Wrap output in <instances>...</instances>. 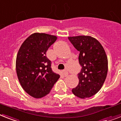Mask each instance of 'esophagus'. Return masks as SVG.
Masks as SVG:
<instances>
[{"instance_id":"34e87169","label":"esophagus","mask_w":121,"mask_h":121,"mask_svg":"<svg viewBox=\"0 0 121 121\" xmlns=\"http://www.w3.org/2000/svg\"><path fill=\"white\" fill-rule=\"evenodd\" d=\"M63 74L65 76H67L68 75V73L66 70H63Z\"/></svg>"}]
</instances>
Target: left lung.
Segmentation results:
<instances>
[{
  "label": "left lung",
  "mask_w": 121,
  "mask_h": 121,
  "mask_svg": "<svg viewBox=\"0 0 121 121\" xmlns=\"http://www.w3.org/2000/svg\"><path fill=\"white\" fill-rule=\"evenodd\" d=\"M74 47L79 52L81 71L78 74L79 83L72 89L80 98H89L99 91L106 78L108 61L103 46L90 36L68 37Z\"/></svg>",
  "instance_id": "obj_1"
}]
</instances>
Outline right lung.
<instances>
[{"instance_id":"add662e5","label":"right lung","mask_w":121,"mask_h":121,"mask_svg":"<svg viewBox=\"0 0 121 121\" xmlns=\"http://www.w3.org/2000/svg\"><path fill=\"white\" fill-rule=\"evenodd\" d=\"M57 37L35 33L24 41L16 59V71L22 87L28 95L41 98L48 95L60 76L52 71V61L46 56Z\"/></svg>"}]
</instances>
